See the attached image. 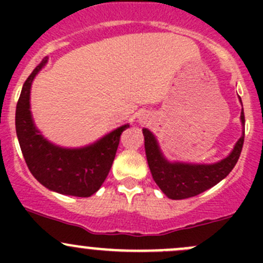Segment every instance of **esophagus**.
<instances>
[{"label": "esophagus", "instance_id": "esophagus-1", "mask_svg": "<svg viewBox=\"0 0 263 263\" xmlns=\"http://www.w3.org/2000/svg\"><path fill=\"white\" fill-rule=\"evenodd\" d=\"M137 122H139L140 124H146L150 122V117H148V115L142 113V115H140L139 117H137Z\"/></svg>", "mask_w": 263, "mask_h": 263}]
</instances>
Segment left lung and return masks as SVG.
Masks as SVG:
<instances>
[{
  "label": "left lung",
  "mask_w": 263,
  "mask_h": 263,
  "mask_svg": "<svg viewBox=\"0 0 263 263\" xmlns=\"http://www.w3.org/2000/svg\"><path fill=\"white\" fill-rule=\"evenodd\" d=\"M239 102L242 103L239 98ZM242 136L227 158L213 164H193L169 161L161 153L158 140L150 129L144 128L145 151L153 178L164 195L172 200L197 196L214 187L232 172L242 153L245 142V113H240Z\"/></svg>",
  "instance_id": "obj_1"
}]
</instances>
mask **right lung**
Instances as JSON below:
<instances>
[{"mask_svg":"<svg viewBox=\"0 0 263 263\" xmlns=\"http://www.w3.org/2000/svg\"><path fill=\"white\" fill-rule=\"evenodd\" d=\"M47 62L48 58H44L34 68L21 89L15 116L18 144L29 171L41 184L61 195L90 197L107 178L119 137L129 124H123L82 147L58 146L47 140L36 128L30 110L31 84Z\"/></svg>","mask_w":263,"mask_h":263,"instance_id":"obj_1","label":"right lung"}]
</instances>
